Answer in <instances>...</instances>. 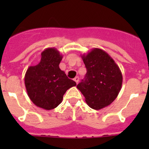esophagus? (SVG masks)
Masks as SVG:
<instances>
[{
    "label": "esophagus",
    "instance_id": "1",
    "mask_svg": "<svg viewBox=\"0 0 149 149\" xmlns=\"http://www.w3.org/2000/svg\"><path fill=\"white\" fill-rule=\"evenodd\" d=\"M74 81H75L76 82V84H78V82H79V77H74Z\"/></svg>",
    "mask_w": 149,
    "mask_h": 149
}]
</instances>
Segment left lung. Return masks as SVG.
I'll return each instance as SVG.
<instances>
[{
    "label": "left lung",
    "instance_id": "obj_1",
    "mask_svg": "<svg viewBox=\"0 0 149 149\" xmlns=\"http://www.w3.org/2000/svg\"><path fill=\"white\" fill-rule=\"evenodd\" d=\"M81 57L86 74L77 88L91 108L101 110L117 98L122 85V72L113 59L100 48H93Z\"/></svg>",
    "mask_w": 149,
    "mask_h": 149
}]
</instances>
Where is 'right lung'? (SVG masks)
Returning a JSON list of instances; mask_svg holds the SVG:
<instances>
[{
    "label": "right lung",
    "instance_id": "add662e5",
    "mask_svg": "<svg viewBox=\"0 0 149 149\" xmlns=\"http://www.w3.org/2000/svg\"><path fill=\"white\" fill-rule=\"evenodd\" d=\"M41 60L36 65L27 68L24 84L30 99L36 106L44 110L56 108L63 95L76 83L68 78L59 67L63 56L55 48H48L41 53Z\"/></svg>",
    "mask_w": 149,
    "mask_h": 149
}]
</instances>
